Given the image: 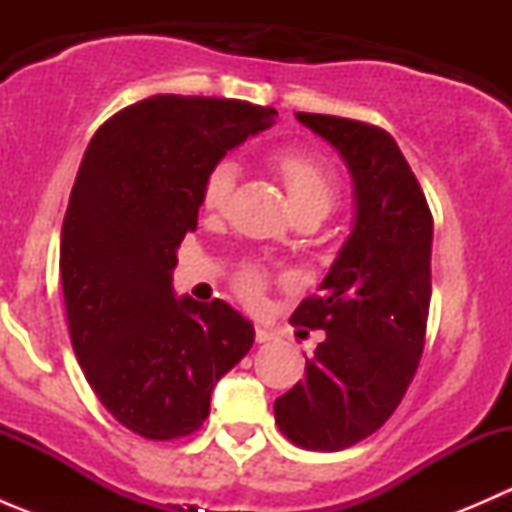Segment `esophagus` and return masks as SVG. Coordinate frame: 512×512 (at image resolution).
Here are the masks:
<instances>
[{
	"label": "esophagus",
	"instance_id": "1",
	"mask_svg": "<svg viewBox=\"0 0 512 512\" xmlns=\"http://www.w3.org/2000/svg\"><path fill=\"white\" fill-rule=\"evenodd\" d=\"M255 339H257V344H267V342H272V339H275V334H272L267 327H260V324H257Z\"/></svg>",
	"mask_w": 512,
	"mask_h": 512
}]
</instances>
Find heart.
I'll return each instance as SVG.
<instances>
[{
    "label": "heart",
    "instance_id": "1",
    "mask_svg": "<svg viewBox=\"0 0 512 512\" xmlns=\"http://www.w3.org/2000/svg\"><path fill=\"white\" fill-rule=\"evenodd\" d=\"M275 168L280 173L282 183H285L294 213H319L327 218L334 200H337V178H334V170L329 168L327 160L307 151H282L275 156ZM235 183L237 165L230 158L215 163L203 180L200 205L208 213L225 210L227 200H230L232 190H235ZM237 289H240L242 297L252 302L260 294L262 277L247 272L237 282Z\"/></svg>",
    "mask_w": 512,
    "mask_h": 512
}]
</instances>
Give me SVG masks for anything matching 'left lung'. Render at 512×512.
<instances>
[{
	"label": "left lung",
	"mask_w": 512,
	"mask_h": 512,
	"mask_svg": "<svg viewBox=\"0 0 512 512\" xmlns=\"http://www.w3.org/2000/svg\"><path fill=\"white\" fill-rule=\"evenodd\" d=\"M332 143L354 180L352 235L294 324L327 337L304 381L275 401V421L309 451H342L371 436L404 399L426 342L433 218L394 138L352 118L297 113Z\"/></svg>",
	"instance_id": "left-lung-1"
}]
</instances>
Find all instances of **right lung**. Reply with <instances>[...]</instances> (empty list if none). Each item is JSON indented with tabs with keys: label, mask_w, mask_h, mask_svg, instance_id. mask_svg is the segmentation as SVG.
<instances>
[{
	"label": "right lung",
	"mask_w": 512,
	"mask_h": 512,
	"mask_svg": "<svg viewBox=\"0 0 512 512\" xmlns=\"http://www.w3.org/2000/svg\"><path fill=\"white\" fill-rule=\"evenodd\" d=\"M275 116L235 98L160 94L108 118L86 148L61 227L66 319L98 401L138 436L198 431L215 384L255 342L223 299L175 297L173 270L208 170Z\"/></svg>",
	"instance_id": "right-lung-1"
}]
</instances>
